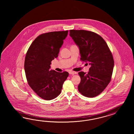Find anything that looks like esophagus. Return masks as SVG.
I'll return each mask as SVG.
<instances>
[{"label": "esophagus", "instance_id": "esophagus-1", "mask_svg": "<svg viewBox=\"0 0 134 134\" xmlns=\"http://www.w3.org/2000/svg\"><path fill=\"white\" fill-rule=\"evenodd\" d=\"M69 74L71 75H75V74H77V73L76 72H73V71H70Z\"/></svg>", "mask_w": 134, "mask_h": 134}]
</instances>
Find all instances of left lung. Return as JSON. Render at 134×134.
<instances>
[{"mask_svg":"<svg viewBox=\"0 0 134 134\" xmlns=\"http://www.w3.org/2000/svg\"><path fill=\"white\" fill-rule=\"evenodd\" d=\"M70 36L79 48L81 60L91 66L88 74L79 72L81 81L78 85L81 93L95 97L109 85L113 72L112 53L104 39L96 33L84 30H70Z\"/></svg>","mask_w":134,"mask_h":134,"instance_id":"1","label":"left lung"}]
</instances>
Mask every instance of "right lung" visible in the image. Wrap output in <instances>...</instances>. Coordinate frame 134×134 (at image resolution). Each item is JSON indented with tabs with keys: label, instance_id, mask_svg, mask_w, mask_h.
<instances>
[{
	"label": "right lung",
	"instance_id": "1",
	"mask_svg": "<svg viewBox=\"0 0 134 134\" xmlns=\"http://www.w3.org/2000/svg\"><path fill=\"white\" fill-rule=\"evenodd\" d=\"M68 31L41 34L33 42L26 54L24 70L31 89L46 100L57 98L69 76L67 72L50 70L51 62L57 58Z\"/></svg>",
	"mask_w": 134,
	"mask_h": 134
}]
</instances>
